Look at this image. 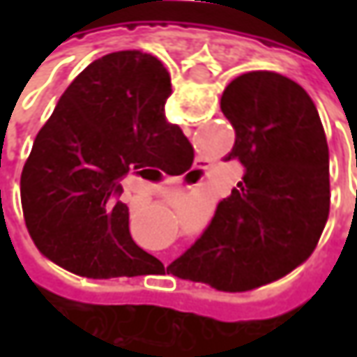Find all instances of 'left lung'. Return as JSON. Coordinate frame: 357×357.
Here are the masks:
<instances>
[{
    "instance_id": "8db88e82",
    "label": "left lung",
    "mask_w": 357,
    "mask_h": 357,
    "mask_svg": "<svg viewBox=\"0 0 357 357\" xmlns=\"http://www.w3.org/2000/svg\"><path fill=\"white\" fill-rule=\"evenodd\" d=\"M220 109L236 130L225 160H238L244 176L169 270L244 292L282 278L316 248L330 211V153L316 105L288 77H236Z\"/></svg>"
}]
</instances>
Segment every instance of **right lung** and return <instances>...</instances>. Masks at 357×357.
<instances>
[{"mask_svg":"<svg viewBox=\"0 0 357 357\" xmlns=\"http://www.w3.org/2000/svg\"><path fill=\"white\" fill-rule=\"evenodd\" d=\"M171 93L165 65L141 51L93 61L63 93L21 172L25 225L49 260L87 278L139 274L149 254L115 199L129 172L151 181L192 165V144L165 115Z\"/></svg>","mask_w":357,"mask_h":357,"instance_id":"right-lung-1","label":"right lung"}]
</instances>
